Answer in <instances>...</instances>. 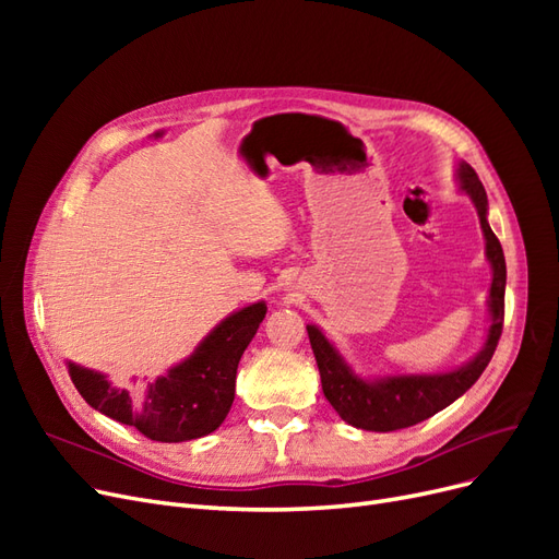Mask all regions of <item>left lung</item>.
Returning <instances> with one entry per match:
<instances>
[{
  "label": "left lung",
  "instance_id": "left-lung-1",
  "mask_svg": "<svg viewBox=\"0 0 559 559\" xmlns=\"http://www.w3.org/2000/svg\"><path fill=\"white\" fill-rule=\"evenodd\" d=\"M460 189L473 200L478 210L480 228L485 235V253L492 265V286H489V317L483 349L468 364L450 370V373L425 376H389L378 380H364L347 366L341 352L329 343V337L317 326L308 324L310 345L321 376L324 396L347 425L366 431H396L419 425L438 411L448 408L473 386L497 349L503 329V294H506V261L503 249L487 224V193L476 170L468 163L456 165Z\"/></svg>",
  "mask_w": 559,
  "mask_h": 559
}]
</instances>
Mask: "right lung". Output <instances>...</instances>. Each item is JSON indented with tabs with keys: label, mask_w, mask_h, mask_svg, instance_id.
I'll list each match as a JSON object with an SVG mask.
<instances>
[{
	"label": "right lung",
	"mask_w": 559,
	"mask_h": 559,
	"mask_svg": "<svg viewBox=\"0 0 559 559\" xmlns=\"http://www.w3.org/2000/svg\"><path fill=\"white\" fill-rule=\"evenodd\" d=\"M265 302H253L226 317L189 359L144 386H114L105 373L70 366V378L91 408L134 427L151 441H193L222 427L233 399L235 373L251 337L265 317Z\"/></svg>",
	"instance_id": "1"
}]
</instances>
